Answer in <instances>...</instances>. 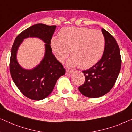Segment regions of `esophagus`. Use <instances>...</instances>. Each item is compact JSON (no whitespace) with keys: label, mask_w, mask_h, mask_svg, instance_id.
I'll return each instance as SVG.
<instances>
[{"label":"esophagus","mask_w":132,"mask_h":132,"mask_svg":"<svg viewBox=\"0 0 132 132\" xmlns=\"http://www.w3.org/2000/svg\"><path fill=\"white\" fill-rule=\"evenodd\" d=\"M73 72V71H70V70H66V74L67 75H71L72 73Z\"/></svg>","instance_id":"34e87169"}]
</instances>
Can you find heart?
Here are the masks:
<instances>
[{"label": "heart", "mask_w": 132, "mask_h": 132, "mask_svg": "<svg viewBox=\"0 0 132 132\" xmlns=\"http://www.w3.org/2000/svg\"><path fill=\"white\" fill-rule=\"evenodd\" d=\"M59 38L52 37L51 48L60 62H64L70 54L69 66H79L89 69L95 65L103 57L106 47L104 34L99 30L86 27L70 26L60 29Z\"/></svg>", "instance_id": "b5f03b06"}]
</instances>
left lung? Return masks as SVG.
Returning a JSON list of instances; mask_svg holds the SVG:
<instances>
[{
    "mask_svg": "<svg viewBox=\"0 0 132 132\" xmlns=\"http://www.w3.org/2000/svg\"><path fill=\"white\" fill-rule=\"evenodd\" d=\"M106 39V47L103 57L95 65L83 71L85 82L78 89L86 97L95 98L102 96L112 89L120 72V51L115 38L102 28Z\"/></svg>",
    "mask_w": 132,
    "mask_h": 132,
    "instance_id": "obj_1",
    "label": "left lung"
}]
</instances>
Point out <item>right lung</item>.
<instances>
[{
  "instance_id": "1",
  "label": "right lung",
  "mask_w": 132,
  "mask_h": 132,
  "mask_svg": "<svg viewBox=\"0 0 132 132\" xmlns=\"http://www.w3.org/2000/svg\"><path fill=\"white\" fill-rule=\"evenodd\" d=\"M55 25L38 23L22 31L15 38L11 51L10 71L12 79L20 92L26 97L41 100L48 97L53 90L56 82L66 70L52 53L51 40ZM28 37H37L45 42V53L40 64L32 70L21 67L16 60V52L22 40Z\"/></svg>"
}]
</instances>
